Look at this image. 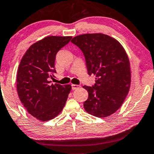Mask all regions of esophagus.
Instances as JSON below:
<instances>
[{
	"instance_id": "1",
	"label": "esophagus",
	"mask_w": 154,
	"mask_h": 154,
	"mask_svg": "<svg viewBox=\"0 0 154 154\" xmlns=\"http://www.w3.org/2000/svg\"><path fill=\"white\" fill-rule=\"evenodd\" d=\"M81 86L80 85H72V89H73V90H75V89H77L80 87Z\"/></svg>"
}]
</instances>
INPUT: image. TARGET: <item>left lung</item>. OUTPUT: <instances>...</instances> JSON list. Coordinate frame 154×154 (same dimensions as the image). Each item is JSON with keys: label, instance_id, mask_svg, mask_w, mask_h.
Instances as JSON below:
<instances>
[{"label": "left lung", "instance_id": "1", "mask_svg": "<svg viewBox=\"0 0 154 154\" xmlns=\"http://www.w3.org/2000/svg\"><path fill=\"white\" fill-rule=\"evenodd\" d=\"M71 42L83 52L89 75H96L92 87L83 86L89 97L85 111L102 118L116 112L127 96L131 85L129 58L117 40L102 33L76 36Z\"/></svg>", "mask_w": 154, "mask_h": 154}]
</instances>
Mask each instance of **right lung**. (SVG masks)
<instances>
[{"label":"right lung","mask_w":154,"mask_h":154,"mask_svg":"<svg viewBox=\"0 0 154 154\" xmlns=\"http://www.w3.org/2000/svg\"><path fill=\"white\" fill-rule=\"evenodd\" d=\"M72 37L49 36L32 45L21 60L17 73V90L29 114L40 121H49L61 112L71 85L50 84L56 73L57 52Z\"/></svg>","instance_id":"add662e5"}]
</instances>
